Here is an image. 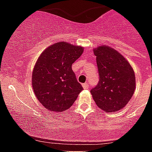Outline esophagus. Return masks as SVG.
<instances>
[{"label":"esophagus","instance_id":"1","mask_svg":"<svg viewBox=\"0 0 152 152\" xmlns=\"http://www.w3.org/2000/svg\"><path fill=\"white\" fill-rule=\"evenodd\" d=\"M83 88L84 90H87V89H89V85L87 83H83Z\"/></svg>","mask_w":152,"mask_h":152}]
</instances>
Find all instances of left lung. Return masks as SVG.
<instances>
[{
	"label": "left lung",
	"mask_w": 152,
	"mask_h": 152,
	"mask_svg": "<svg viewBox=\"0 0 152 152\" xmlns=\"http://www.w3.org/2000/svg\"><path fill=\"white\" fill-rule=\"evenodd\" d=\"M100 81L90 93L96 104L107 113L123 109L135 90V74L127 58L107 45L94 49Z\"/></svg>",
	"instance_id": "1"
}]
</instances>
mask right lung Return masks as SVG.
I'll use <instances>...</instances> for the list:
<instances>
[{
    "instance_id": "right-lung-1",
    "label": "right lung",
    "mask_w": 152,
    "mask_h": 152,
    "mask_svg": "<svg viewBox=\"0 0 152 152\" xmlns=\"http://www.w3.org/2000/svg\"><path fill=\"white\" fill-rule=\"evenodd\" d=\"M83 50L82 46L60 42L45 48L37 59L31 77L33 90L38 100L49 111L68 110L83 90L72 65Z\"/></svg>"
}]
</instances>
